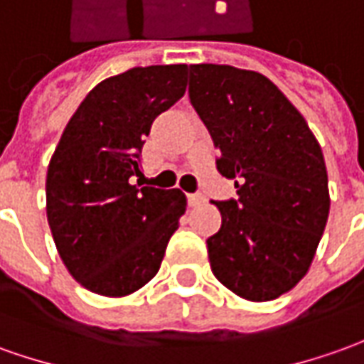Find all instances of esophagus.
Returning a JSON list of instances; mask_svg holds the SVG:
<instances>
[{
  "label": "esophagus",
  "mask_w": 364,
  "mask_h": 364,
  "mask_svg": "<svg viewBox=\"0 0 364 364\" xmlns=\"http://www.w3.org/2000/svg\"><path fill=\"white\" fill-rule=\"evenodd\" d=\"M187 201H189V207H199L201 203H205V197L201 193H191V195H187Z\"/></svg>",
  "instance_id": "obj_1"
}]
</instances>
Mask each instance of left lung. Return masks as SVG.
I'll use <instances>...</instances> for the list:
<instances>
[{
  "mask_svg": "<svg viewBox=\"0 0 364 364\" xmlns=\"http://www.w3.org/2000/svg\"><path fill=\"white\" fill-rule=\"evenodd\" d=\"M189 99L221 151L217 169L237 199L215 203L221 229L207 239L213 275L263 303L306 275L328 219L323 151L305 117L265 75L189 65Z\"/></svg>",
  "mask_w": 364,
  "mask_h": 364,
  "instance_id": "obj_1",
  "label": "left lung"
}]
</instances>
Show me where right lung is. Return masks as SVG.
<instances>
[{
  "label": "right lung",
  "mask_w": 364,
  "mask_h": 364,
  "mask_svg": "<svg viewBox=\"0 0 364 364\" xmlns=\"http://www.w3.org/2000/svg\"><path fill=\"white\" fill-rule=\"evenodd\" d=\"M185 63L133 68L81 101L49 161L47 223L71 277L91 293L125 296L161 267L187 199L133 185L151 123L185 95ZM139 183V181H137Z\"/></svg>",
  "instance_id": "right-lung-1"
}]
</instances>
